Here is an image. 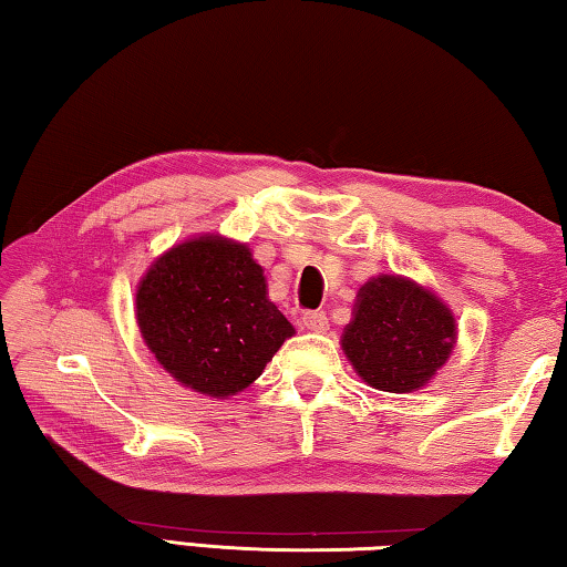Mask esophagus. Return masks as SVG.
I'll return each instance as SVG.
<instances>
[{
  "instance_id": "obj_1",
  "label": "esophagus",
  "mask_w": 567,
  "mask_h": 567,
  "mask_svg": "<svg viewBox=\"0 0 567 567\" xmlns=\"http://www.w3.org/2000/svg\"><path fill=\"white\" fill-rule=\"evenodd\" d=\"M302 328L312 330V332H324L328 330V315L315 310V312H305L302 315Z\"/></svg>"
}]
</instances>
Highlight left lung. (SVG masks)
<instances>
[{"instance_id":"obj_1","label":"left lung","mask_w":567,"mask_h":567,"mask_svg":"<svg viewBox=\"0 0 567 567\" xmlns=\"http://www.w3.org/2000/svg\"><path fill=\"white\" fill-rule=\"evenodd\" d=\"M457 342V322L440 297L402 275H378L358 290L342 352L370 388L415 392L437 375Z\"/></svg>"}]
</instances>
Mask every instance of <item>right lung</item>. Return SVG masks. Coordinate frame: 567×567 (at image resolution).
I'll return each instance as SVG.
<instances>
[{"label": "right lung", "mask_w": 567, "mask_h": 567, "mask_svg": "<svg viewBox=\"0 0 567 567\" xmlns=\"http://www.w3.org/2000/svg\"><path fill=\"white\" fill-rule=\"evenodd\" d=\"M134 315L162 368L219 400L252 385L295 334L267 297L252 249L223 235L189 237L162 252L142 275Z\"/></svg>", "instance_id": "1"}]
</instances>
